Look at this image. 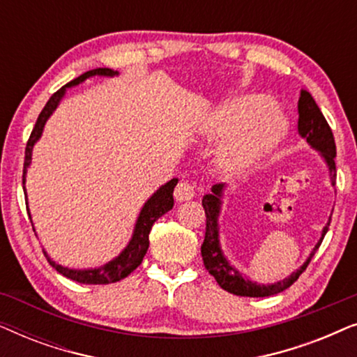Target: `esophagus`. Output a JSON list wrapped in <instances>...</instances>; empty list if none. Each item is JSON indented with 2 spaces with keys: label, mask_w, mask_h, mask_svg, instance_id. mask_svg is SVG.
<instances>
[{
  "label": "esophagus",
  "mask_w": 357,
  "mask_h": 357,
  "mask_svg": "<svg viewBox=\"0 0 357 357\" xmlns=\"http://www.w3.org/2000/svg\"><path fill=\"white\" fill-rule=\"evenodd\" d=\"M174 197L177 202H188L195 197V185L188 180H180L174 190Z\"/></svg>",
  "instance_id": "esophagus-1"
}]
</instances>
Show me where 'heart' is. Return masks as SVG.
I'll return each mask as SVG.
<instances>
[{
  "label": "heart",
  "instance_id": "obj_1",
  "mask_svg": "<svg viewBox=\"0 0 357 357\" xmlns=\"http://www.w3.org/2000/svg\"><path fill=\"white\" fill-rule=\"evenodd\" d=\"M286 130V119L270 97L252 94L214 107L202 120L198 135L218 139L234 132L219 149L218 160L227 174H242L265 159Z\"/></svg>",
  "mask_w": 357,
  "mask_h": 357
}]
</instances>
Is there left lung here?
<instances>
[{
	"label": "left lung",
	"mask_w": 357,
	"mask_h": 357,
	"mask_svg": "<svg viewBox=\"0 0 357 357\" xmlns=\"http://www.w3.org/2000/svg\"><path fill=\"white\" fill-rule=\"evenodd\" d=\"M297 110H299V121H297V130H299V135L302 138L307 139L312 148H315L319 153L324 155L326 165H328L330 170V178L331 185H335L336 180V165H335V158H336V146H335V138L333 133H331L330 125L326 123L324 114H321L319 105L315 104L314 97L310 96L309 91L302 89L299 104H297ZM222 188L224 185H214L211 188L213 193L204 195L203 197V208L204 214H206V234H204V242L202 245V257L204 268L209 271V275L214 276V280L218 281V284L222 287L224 291L231 292V294L236 296H243V297H268L280 294V292L286 291L287 287H291L294 282L299 280V276L304 273V270L309 265L312 257L315 255V252L319 250L321 241H324L326 231H328L330 222L324 227V232H321V237L314 250L307 258V261L302 265L296 273H292L289 278L286 280L278 281L275 284H257V282H252L250 280H245L241 273H238L236 268L229 265V261L224 257L221 250V245H219V226H218V216L219 211H221V197H222Z\"/></svg>",
	"instance_id": "8db88e82"
}]
</instances>
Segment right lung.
<instances>
[{
    "label": "right lung",
    "instance_id": "obj_1",
    "mask_svg": "<svg viewBox=\"0 0 357 357\" xmlns=\"http://www.w3.org/2000/svg\"><path fill=\"white\" fill-rule=\"evenodd\" d=\"M96 75L115 76L116 71H112L110 68H97V70L87 71V73H84V75H81L79 77H76V79L68 82V84L63 86L61 89H58L55 94L50 97V100L47 102V105L43 107V110L40 112V115H38V119L36 121V126H33L32 133H31V136H29V141L26 146L22 185L26 183V172H27L29 165H31L33 144H36L37 139L42 136L43 126H45V123H47L48 116L53 114V110H55L58 104H60L61 97L65 96L66 87L79 84V82L87 79V77L96 76ZM177 182H178L177 178H172L170 182L162 185V187H160L158 192H155L153 197H151L148 202L144 203V206H143V209H141V213L138 216V221H136L133 237H131L128 245H126L125 250L121 252L120 255L115 258V260L109 261L107 265L100 266V268H94V270H71V268L56 265V263L50 260V258L47 257V253L43 252L45 253L48 263H50V265L55 268L60 275L70 278V280H73V281L82 282V284H109V282H116V281L123 280V278H126L131 271L136 270V268L141 265V261H143V258L149 247V232H151V227H153V224L158 221L162 214H165L172 209V206H174V195L172 193H174V188H175V185H177Z\"/></svg>",
    "mask_w": 357,
    "mask_h": 357
}]
</instances>
